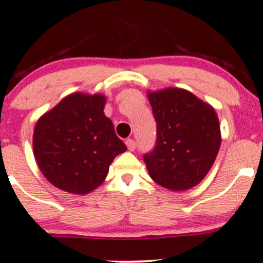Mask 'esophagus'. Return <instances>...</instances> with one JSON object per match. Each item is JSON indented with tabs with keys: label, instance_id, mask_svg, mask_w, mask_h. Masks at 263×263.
Segmentation results:
<instances>
[{
	"label": "esophagus",
	"instance_id": "esophagus-1",
	"mask_svg": "<svg viewBox=\"0 0 263 263\" xmlns=\"http://www.w3.org/2000/svg\"><path fill=\"white\" fill-rule=\"evenodd\" d=\"M126 146H127V148H128L129 151H134L135 148H136V141L135 140H132V139H128V140H126Z\"/></svg>",
	"mask_w": 263,
	"mask_h": 263
}]
</instances>
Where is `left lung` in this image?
<instances>
[{"label":"left lung","instance_id":"obj_1","mask_svg":"<svg viewBox=\"0 0 263 263\" xmlns=\"http://www.w3.org/2000/svg\"><path fill=\"white\" fill-rule=\"evenodd\" d=\"M157 123L156 145L143 155L155 182L173 192L205 178L220 147V126L211 104L189 90L166 88L147 93Z\"/></svg>","mask_w":263,"mask_h":263}]
</instances>
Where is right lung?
I'll return each instance as SVG.
<instances>
[{
    "instance_id": "right-lung-1",
    "label": "right lung",
    "mask_w": 263,
    "mask_h": 263,
    "mask_svg": "<svg viewBox=\"0 0 263 263\" xmlns=\"http://www.w3.org/2000/svg\"><path fill=\"white\" fill-rule=\"evenodd\" d=\"M103 95L73 93L39 118L34 156L49 182L71 194H88L106 179L109 165L127 150L103 109Z\"/></svg>"
}]
</instances>
